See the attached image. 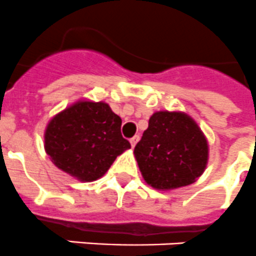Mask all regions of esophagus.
<instances>
[{
    "label": "esophagus",
    "mask_w": 256,
    "mask_h": 256,
    "mask_svg": "<svg viewBox=\"0 0 256 256\" xmlns=\"http://www.w3.org/2000/svg\"><path fill=\"white\" fill-rule=\"evenodd\" d=\"M138 140H140V137H138V136H134V137H132V138H130V146H132V148H134V146H136V144L137 142H138Z\"/></svg>",
    "instance_id": "34e87169"
}]
</instances>
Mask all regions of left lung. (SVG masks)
Here are the masks:
<instances>
[{
	"label": "left lung",
	"mask_w": 256,
	"mask_h": 256,
	"mask_svg": "<svg viewBox=\"0 0 256 256\" xmlns=\"http://www.w3.org/2000/svg\"><path fill=\"white\" fill-rule=\"evenodd\" d=\"M133 154L146 184L171 191L202 176L208 164L209 145L188 114L164 110L150 116Z\"/></svg>",
	"instance_id": "left-lung-1"
}]
</instances>
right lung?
<instances>
[{"mask_svg":"<svg viewBox=\"0 0 256 256\" xmlns=\"http://www.w3.org/2000/svg\"><path fill=\"white\" fill-rule=\"evenodd\" d=\"M120 126L122 119L108 103L78 99L50 118L44 130V150L72 178L94 182L130 149Z\"/></svg>","mask_w":256,"mask_h":256,"instance_id":"add662e5","label":"right lung"}]
</instances>
